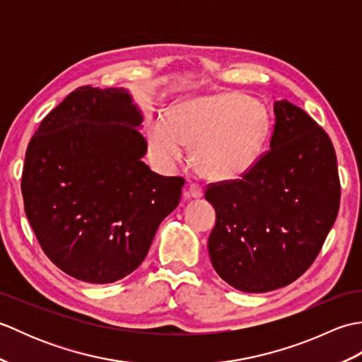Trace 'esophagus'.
<instances>
[{"label":"esophagus","instance_id":"esophagus-1","mask_svg":"<svg viewBox=\"0 0 362 362\" xmlns=\"http://www.w3.org/2000/svg\"><path fill=\"white\" fill-rule=\"evenodd\" d=\"M183 196H185L187 199H189V197L199 199L204 196V189L199 185H196V183H189V185L185 188V191H183Z\"/></svg>","mask_w":362,"mask_h":362}]
</instances>
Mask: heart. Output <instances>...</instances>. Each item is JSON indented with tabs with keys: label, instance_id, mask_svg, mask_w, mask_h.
Segmentation results:
<instances>
[{
	"label": "heart",
	"instance_id": "heart-1",
	"mask_svg": "<svg viewBox=\"0 0 362 362\" xmlns=\"http://www.w3.org/2000/svg\"><path fill=\"white\" fill-rule=\"evenodd\" d=\"M267 129V113L258 99L241 93L194 98L177 105L169 118H152L149 153L158 166L174 169L185 161L187 148H193L204 177L232 180L255 163Z\"/></svg>",
	"mask_w": 362,
	"mask_h": 362
}]
</instances>
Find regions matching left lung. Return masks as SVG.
<instances>
[{
	"mask_svg": "<svg viewBox=\"0 0 362 362\" xmlns=\"http://www.w3.org/2000/svg\"><path fill=\"white\" fill-rule=\"evenodd\" d=\"M269 151L241 179L210 183L216 210L209 238L214 271L244 292L297 280L316 259L341 201L333 143L300 107L275 101Z\"/></svg>",
	"mask_w": 362,
	"mask_h": 362,
	"instance_id": "8db88e82",
	"label": "left lung"
}]
</instances>
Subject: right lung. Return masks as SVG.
I'll use <instances>...</instances> for the list:
<instances>
[{
	"label": "right lung",
	"instance_id": "1",
	"mask_svg": "<svg viewBox=\"0 0 362 362\" xmlns=\"http://www.w3.org/2000/svg\"><path fill=\"white\" fill-rule=\"evenodd\" d=\"M143 115L126 88L71 91L30 138L25 211L54 264L104 284L143 263L160 222L180 202L182 177L151 171Z\"/></svg>",
	"mask_w": 362,
	"mask_h": 362
}]
</instances>
